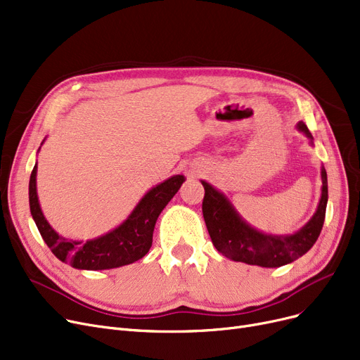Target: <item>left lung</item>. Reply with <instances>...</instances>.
Returning a JSON list of instances; mask_svg holds the SVG:
<instances>
[{"instance_id": "obj_1", "label": "left lung", "mask_w": 360, "mask_h": 360, "mask_svg": "<svg viewBox=\"0 0 360 360\" xmlns=\"http://www.w3.org/2000/svg\"><path fill=\"white\" fill-rule=\"evenodd\" d=\"M295 128L307 136L310 146H315L314 136L303 122L297 123ZM321 179L322 188L316 212L304 226L288 236H272L253 228L240 216L224 193L216 190L209 182L201 181L205 186L202 216L213 245L219 253L233 262L262 268H279L302 257L316 243L325 221L328 179L323 165L321 167Z\"/></svg>"}]
</instances>
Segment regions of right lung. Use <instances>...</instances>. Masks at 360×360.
Listing matches in <instances>:
<instances>
[{
	"instance_id": "obj_1",
	"label": "right lung",
	"mask_w": 360,
	"mask_h": 360,
	"mask_svg": "<svg viewBox=\"0 0 360 360\" xmlns=\"http://www.w3.org/2000/svg\"><path fill=\"white\" fill-rule=\"evenodd\" d=\"M39 150L41 147L38 153ZM37 172L38 165L35 163L29 179L30 214L53 255L63 263H69L75 269L82 271L115 269L143 259L153 244V231L159 214L185 181L184 175L170 176L148 190L119 226L97 238L76 241L61 237L45 219L37 193Z\"/></svg>"
}]
</instances>
